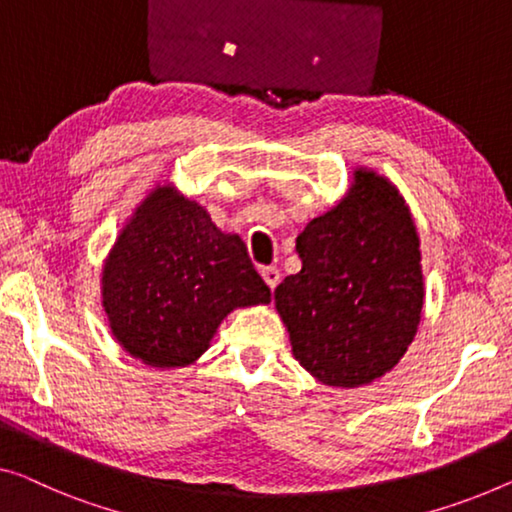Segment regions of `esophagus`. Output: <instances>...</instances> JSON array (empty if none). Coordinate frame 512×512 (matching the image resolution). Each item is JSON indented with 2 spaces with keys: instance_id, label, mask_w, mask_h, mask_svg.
Masks as SVG:
<instances>
[{
  "instance_id": "1",
  "label": "esophagus",
  "mask_w": 512,
  "mask_h": 512,
  "mask_svg": "<svg viewBox=\"0 0 512 512\" xmlns=\"http://www.w3.org/2000/svg\"><path fill=\"white\" fill-rule=\"evenodd\" d=\"M262 278L266 285H269V289H276V285L280 282V271L276 269V266H264Z\"/></svg>"
}]
</instances>
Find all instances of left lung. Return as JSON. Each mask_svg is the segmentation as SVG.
<instances>
[{
	"instance_id": "8db88e82",
	"label": "left lung",
	"mask_w": 512,
	"mask_h": 512,
	"mask_svg": "<svg viewBox=\"0 0 512 512\" xmlns=\"http://www.w3.org/2000/svg\"><path fill=\"white\" fill-rule=\"evenodd\" d=\"M301 271L273 292L292 354L317 381L358 388L391 372L421 324V239L395 183L356 167L345 197L296 239Z\"/></svg>"
}]
</instances>
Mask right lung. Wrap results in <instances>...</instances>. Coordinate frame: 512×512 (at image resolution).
Here are the masks:
<instances>
[{
    "instance_id": "right-lung-1",
    "label": "right lung",
    "mask_w": 512,
    "mask_h": 512,
    "mask_svg": "<svg viewBox=\"0 0 512 512\" xmlns=\"http://www.w3.org/2000/svg\"><path fill=\"white\" fill-rule=\"evenodd\" d=\"M101 303L114 340L147 368H186L236 308L271 303L239 234L200 202L156 183L103 259Z\"/></svg>"
}]
</instances>
